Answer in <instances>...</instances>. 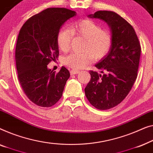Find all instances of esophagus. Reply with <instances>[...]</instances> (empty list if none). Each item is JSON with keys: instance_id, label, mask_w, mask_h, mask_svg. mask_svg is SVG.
Segmentation results:
<instances>
[{"instance_id": "34e87169", "label": "esophagus", "mask_w": 153, "mask_h": 153, "mask_svg": "<svg viewBox=\"0 0 153 153\" xmlns=\"http://www.w3.org/2000/svg\"><path fill=\"white\" fill-rule=\"evenodd\" d=\"M70 73H71V75H76V74H79V71H77V70H71Z\"/></svg>"}]
</instances>
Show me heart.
I'll return each mask as SVG.
<instances>
[{
    "instance_id": "obj_1",
    "label": "heart",
    "mask_w": 153,
    "mask_h": 153,
    "mask_svg": "<svg viewBox=\"0 0 153 153\" xmlns=\"http://www.w3.org/2000/svg\"><path fill=\"white\" fill-rule=\"evenodd\" d=\"M74 34L84 38V53H72L64 58V64L74 69H80L106 55L112 44V36L108 30L102 29L98 23L91 20L79 21L71 25V31L62 27L57 36V43L59 50L66 52L70 48Z\"/></svg>"
}]
</instances>
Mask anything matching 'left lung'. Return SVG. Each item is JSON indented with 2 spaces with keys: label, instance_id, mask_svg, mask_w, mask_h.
Here are the masks:
<instances>
[{
  "label": "left lung",
  "instance_id": "left-lung-1",
  "mask_svg": "<svg viewBox=\"0 0 153 153\" xmlns=\"http://www.w3.org/2000/svg\"><path fill=\"white\" fill-rule=\"evenodd\" d=\"M88 17L106 22L112 36L110 50L95 64L103 75L90 71L91 80L85 89L89 102L106 110L121 102L132 89L137 77L141 46L132 25L117 13L98 11Z\"/></svg>",
  "mask_w": 153,
  "mask_h": 153
}]
</instances>
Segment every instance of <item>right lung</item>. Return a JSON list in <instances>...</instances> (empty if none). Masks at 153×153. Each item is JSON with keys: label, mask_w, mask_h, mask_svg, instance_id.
Masks as SVG:
<instances>
[{"label": "right lung", "mask_w": 153, "mask_h": 153, "mask_svg": "<svg viewBox=\"0 0 153 153\" xmlns=\"http://www.w3.org/2000/svg\"><path fill=\"white\" fill-rule=\"evenodd\" d=\"M75 16L76 12L66 8H48L30 17L19 32L15 53L19 80L27 97L38 106L54 105L69 78L64 66L56 74L47 65L59 56L58 32Z\"/></svg>", "instance_id": "right-lung-1"}]
</instances>
